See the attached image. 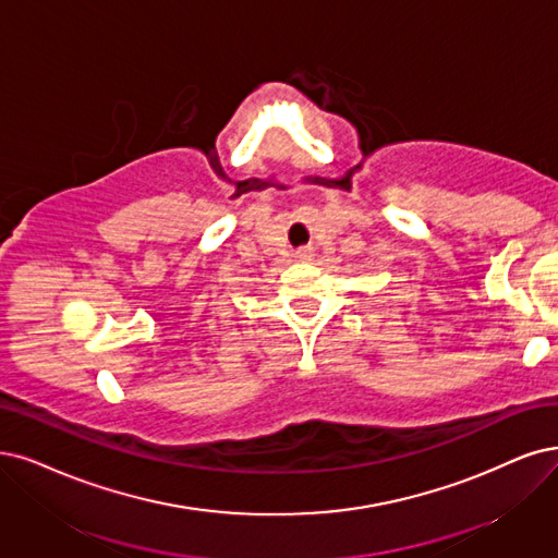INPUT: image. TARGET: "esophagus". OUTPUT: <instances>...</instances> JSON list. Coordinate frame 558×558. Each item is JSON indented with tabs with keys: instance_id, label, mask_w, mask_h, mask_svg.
I'll list each match as a JSON object with an SVG mask.
<instances>
[{
	"instance_id": "34e87169",
	"label": "esophagus",
	"mask_w": 558,
	"mask_h": 558,
	"mask_svg": "<svg viewBox=\"0 0 558 558\" xmlns=\"http://www.w3.org/2000/svg\"><path fill=\"white\" fill-rule=\"evenodd\" d=\"M296 259H299V262H311V259H313V251H311V247H299V251H296Z\"/></svg>"
}]
</instances>
